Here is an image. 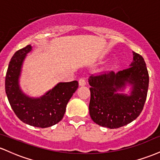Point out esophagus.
Wrapping results in <instances>:
<instances>
[{"instance_id":"obj_1","label":"esophagus","mask_w":160,"mask_h":160,"mask_svg":"<svg viewBox=\"0 0 160 160\" xmlns=\"http://www.w3.org/2000/svg\"><path fill=\"white\" fill-rule=\"evenodd\" d=\"M79 85L80 86H85L86 85V80L84 78H80L79 80Z\"/></svg>"}]
</instances>
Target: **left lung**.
Returning <instances> with one entry per match:
<instances>
[{
	"label": "left lung",
	"instance_id": "obj_1",
	"mask_svg": "<svg viewBox=\"0 0 160 160\" xmlns=\"http://www.w3.org/2000/svg\"><path fill=\"white\" fill-rule=\"evenodd\" d=\"M133 62L127 69L106 71L89 78L91 92L89 114L95 123L117 128L132 122L144 108L149 86V74L143 57L133 52ZM126 82L133 84L130 97L116 93Z\"/></svg>",
	"mask_w": 160,
	"mask_h": 160
}]
</instances>
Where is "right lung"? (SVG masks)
Masks as SVG:
<instances>
[{
    "label": "right lung",
    "mask_w": 160,
    "mask_h": 160,
    "mask_svg": "<svg viewBox=\"0 0 160 160\" xmlns=\"http://www.w3.org/2000/svg\"><path fill=\"white\" fill-rule=\"evenodd\" d=\"M31 49V45H28L12 57L5 78V91L12 111L20 120L35 127L47 128L63 118L68 102L78 88V82H60L40 98L27 97L19 89L18 80L25 55Z\"/></svg>",
    "instance_id": "add662e5"
}]
</instances>
